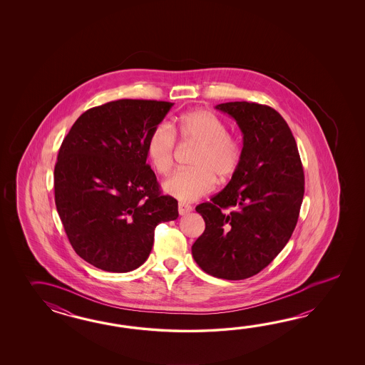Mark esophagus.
Here are the masks:
<instances>
[{
  "instance_id": "esophagus-1",
  "label": "esophagus",
  "mask_w": 365,
  "mask_h": 365,
  "mask_svg": "<svg viewBox=\"0 0 365 365\" xmlns=\"http://www.w3.org/2000/svg\"><path fill=\"white\" fill-rule=\"evenodd\" d=\"M193 210V207L190 206V205H186V203H182V202H180L179 203V214L180 215H185L187 212H190Z\"/></svg>"
}]
</instances>
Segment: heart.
<instances>
[{
	"label": "heart",
	"mask_w": 365,
	"mask_h": 365,
	"mask_svg": "<svg viewBox=\"0 0 365 365\" xmlns=\"http://www.w3.org/2000/svg\"><path fill=\"white\" fill-rule=\"evenodd\" d=\"M181 140L198 145L192 160L194 170L176 172L163 182L165 193L181 202H194L210 193L217 182L232 178L242 160L240 142L228 134L223 120L209 110H192L179 117ZM176 134L171 125H156L148 135L146 153L158 173L167 175L175 160Z\"/></svg>",
	"instance_id": "b5f03b06"
}]
</instances>
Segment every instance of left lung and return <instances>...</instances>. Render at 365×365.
Segmentation results:
<instances>
[{
	"label": "left lung",
	"mask_w": 365,
	"mask_h": 365,
	"mask_svg": "<svg viewBox=\"0 0 365 365\" xmlns=\"http://www.w3.org/2000/svg\"><path fill=\"white\" fill-rule=\"evenodd\" d=\"M242 133V160L231 181L195 207L205 231L192 247L202 270L222 279H247L286 247L304 197V171L295 138L269 106L217 104Z\"/></svg>",
	"instance_id": "1"
}]
</instances>
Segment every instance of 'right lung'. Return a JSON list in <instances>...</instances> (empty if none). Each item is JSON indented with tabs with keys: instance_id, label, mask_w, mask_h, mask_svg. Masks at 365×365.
I'll return each instance as SVG.
<instances>
[{
	"instance_id": "add662e5",
	"label": "right lung",
	"mask_w": 365,
	"mask_h": 365,
	"mask_svg": "<svg viewBox=\"0 0 365 365\" xmlns=\"http://www.w3.org/2000/svg\"><path fill=\"white\" fill-rule=\"evenodd\" d=\"M173 103L121 99L86 110L62 140L55 201L78 256L98 269L128 272L153 249L154 231L179 217L146 163L148 135Z\"/></svg>"
}]
</instances>
